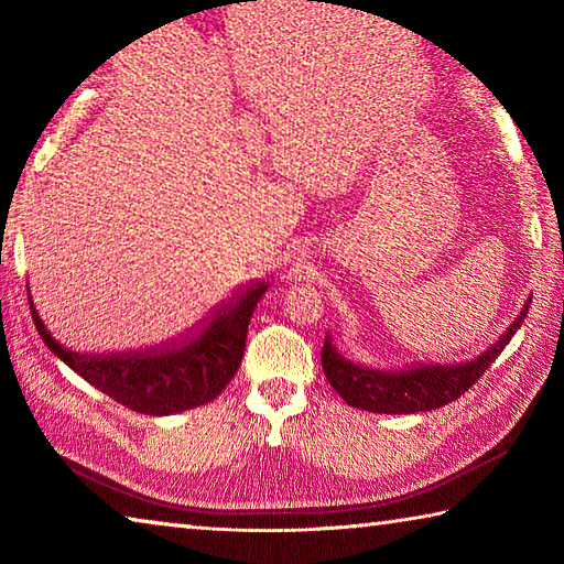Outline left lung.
Returning <instances> with one entry per match:
<instances>
[{
    "instance_id": "obj_1",
    "label": "left lung",
    "mask_w": 564,
    "mask_h": 564,
    "mask_svg": "<svg viewBox=\"0 0 564 564\" xmlns=\"http://www.w3.org/2000/svg\"><path fill=\"white\" fill-rule=\"evenodd\" d=\"M532 295L524 303L520 316L510 323V328L502 333L500 340L480 352V356L465 362H417V366H405L398 370L358 366L348 360L343 352L333 346L330 333L323 343L321 362L333 390L346 400L350 408L370 410V413L386 415H413L425 413V410L443 408L460 398L470 388L490 362L500 356L505 346L512 340L514 333L524 323L530 311Z\"/></svg>"
}]
</instances>
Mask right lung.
<instances>
[{
    "instance_id": "obj_1",
    "label": "right lung",
    "mask_w": 564,
    "mask_h": 564,
    "mask_svg": "<svg viewBox=\"0 0 564 564\" xmlns=\"http://www.w3.org/2000/svg\"><path fill=\"white\" fill-rule=\"evenodd\" d=\"M269 283L248 285L241 295L224 303L202 328L174 346L137 352H76L59 346L30 295L36 330L56 358L64 360L111 400L144 415H174L212 403L231 383L241 366L248 323Z\"/></svg>"
}]
</instances>
